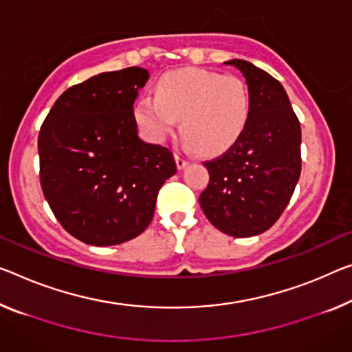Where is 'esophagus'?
<instances>
[{"label": "esophagus", "mask_w": 352, "mask_h": 352, "mask_svg": "<svg viewBox=\"0 0 352 352\" xmlns=\"http://www.w3.org/2000/svg\"><path fill=\"white\" fill-rule=\"evenodd\" d=\"M175 159H176V165H177V168L179 170H182L184 166H187L188 165V160L187 159H184V157H181V155H175Z\"/></svg>", "instance_id": "esophagus-1"}]
</instances>
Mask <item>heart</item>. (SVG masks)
<instances>
[{
    "label": "heart",
    "mask_w": 352,
    "mask_h": 352,
    "mask_svg": "<svg viewBox=\"0 0 352 352\" xmlns=\"http://www.w3.org/2000/svg\"><path fill=\"white\" fill-rule=\"evenodd\" d=\"M250 118L245 83L204 69L171 70L159 80L155 97L135 105V120L154 142H164L181 120L188 149L215 155L230 149Z\"/></svg>",
    "instance_id": "1"
}]
</instances>
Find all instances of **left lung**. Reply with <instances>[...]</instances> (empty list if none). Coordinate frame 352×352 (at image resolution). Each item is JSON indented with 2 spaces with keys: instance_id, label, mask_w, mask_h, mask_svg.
I'll use <instances>...</instances> for the list:
<instances>
[{
  "instance_id": "left-lung-1",
  "label": "left lung",
  "mask_w": 352,
  "mask_h": 352,
  "mask_svg": "<svg viewBox=\"0 0 352 352\" xmlns=\"http://www.w3.org/2000/svg\"><path fill=\"white\" fill-rule=\"evenodd\" d=\"M245 77L250 118L241 138L212 160L199 206L215 228L232 237L269 230L293 197L300 176V124L283 86L244 59H231Z\"/></svg>"
}]
</instances>
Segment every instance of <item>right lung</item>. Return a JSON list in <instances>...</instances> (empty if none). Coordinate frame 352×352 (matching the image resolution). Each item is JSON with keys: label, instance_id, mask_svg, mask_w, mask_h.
<instances>
[{"label": "right lung", "instance_id": "add662e5", "mask_svg": "<svg viewBox=\"0 0 352 352\" xmlns=\"http://www.w3.org/2000/svg\"><path fill=\"white\" fill-rule=\"evenodd\" d=\"M148 78L142 67L94 75L64 91L41 127L42 192L63 228L85 244L142 234L176 173L170 149L138 137L133 102Z\"/></svg>", "mask_w": 352, "mask_h": 352}]
</instances>
